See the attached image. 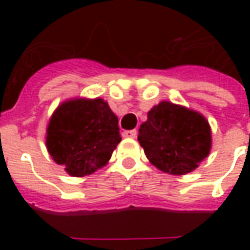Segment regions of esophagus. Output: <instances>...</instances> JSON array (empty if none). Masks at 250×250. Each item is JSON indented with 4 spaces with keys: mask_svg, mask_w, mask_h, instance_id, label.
Wrapping results in <instances>:
<instances>
[{
    "mask_svg": "<svg viewBox=\"0 0 250 250\" xmlns=\"http://www.w3.org/2000/svg\"><path fill=\"white\" fill-rule=\"evenodd\" d=\"M136 135H138V132H136V130L125 131V132H123V136H125V138H131V139H135Z\"/></svg>",
    "mask_w": 250,
    "mask_h": 250,
    "instance_id": "esophagus-1",
    "label": "esophagus"
}]
</instances>
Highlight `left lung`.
Listing matches in <instances>:
<instances>
[{
	"label": "left lung",
	"instance_id": "obj_1",
	"mask_svg": "<svg viewBox=\"0 0 250 250\" xmlns=\"http://www.w3.org/2000/svg\"><path fill=\"white\" fill-rule=\"evenodd\" d=\"M138 141L155 167L171 175H185L209 155L211 128L198 111L163 100L147 112Z\"/></svg>",
	"mask_w": 250,
	"mask_h": 250
}]
</instances>
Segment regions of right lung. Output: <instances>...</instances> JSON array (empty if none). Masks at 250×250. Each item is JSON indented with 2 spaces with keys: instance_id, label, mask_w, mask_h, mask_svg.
I'll list each match as a JSON object with an SVG mask.
<instances>
[{
  "instance_id": "right-lung-1",
  "label": "right lung",
  "mask_w": 250,
  "mask_h": 250,
  "mask_svg": "<svg viewBox=\"0 0 250 250\" xmlns=\"http://www.w3.org/2000/svg\"><path fill=\"white\" fill-rule=\"evenodd\" d=\"M118 123L104 99L64 100L46 125V150L71 177L91 175L108 163L122 141Z\"/></svg>"
}]
</instances>
